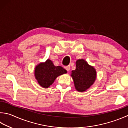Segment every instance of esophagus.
Listing matches in <instances>:
<instances>
[{"mask_svg": "<svg viewBox=\"0 0 128 128\" xmlns=\"http://www.w3.org/2000/svg\"><path fill=\"white\" fill-rule=\"evenodd\" d=\"M64 68L67 71H70V66H66L64 67Z\"/></svg>", "mask_w": 128, "mask_h": 128, "instance_id": "esophagus-1", "label": "esophagus"}]
</instances>
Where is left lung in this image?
I'll list each match as a JSON object with an SVG mask.
<instances>
[{
	"label": "left lung",
	"instance_id": "8db88e82",
	"mask_svg": "<svg viewBox=\"0 0 128 128\" xmlns=\"http://www.w3.org/2000/svg\"><path fill=\"white\" fill-rule=\"evenodd\" d=\"M76 67L71 71L74 88L78 92H84L95 82L97 73L96 69L84 59H78L76 62Z\"/></svg>",
	"mask_w": 128,
	"mask_h": 128
}]
</instances>
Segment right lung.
<instances>
[{
	"instance_id": "add662e5",
	"label": "right lung",
	"mask_w": 128,
	"mask_h": 128,
	"mask_svg": "<svg viewBox=\"0 0 128 128\" xmlns=\"http://www.w3.org/2000/svg\"><path fill=\"white\" fill-rule=\"evenodd\" d=\"M66 73V70L61 66H55L50 59L36 65L34 71L38 84L45 88H50L57 77Z\"/></svg>"
}]
</instances>
